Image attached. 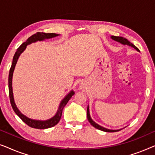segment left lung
I'll list each match as a JSON object with an SVG mask.
<instances>
[{"label": "left lung", "instance_id": "obj_1", "mask_svg": "<svg viewBox=\"0 0 155 155\" xmlns=\"http://www.w3.org/2000/svg\"><path fill=\"white\" fill-rule=\"evenodd\" d=\"M111 38L114 40H115V41H116L120 42V43H121L123 44H127V45H129V46H132V47L135 48V49H136L137 51H139L138 48H137L136 46L134 45V44H133L132 43H130V42L129 41L128 39H125V38H124V37H116V36H112ZM87 119L89 120V122L90 123L91 125H92V126H94V128H96L97 129H99V130H102V131H105V132H116V131H118V130H109V129L105 128H104V127L100 126H99V125L97 124L96 123L93 121V120H92V118H91V117H90V116L89 107H87Z\"/></svg>", "mask_w": 155, "mask_h": 155}]
</instances>
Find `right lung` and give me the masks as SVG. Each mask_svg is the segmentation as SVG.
<instances>
[{
    "label": "right lung",
    "mask_w": 155,
    "mask_h": 155,
    "mask_svg": "<svg viewBox=\"0 0 155 155\" xmlns=\"http://www.w3.org/2000/svg\"><path fill=\"white\" fill-rule=\"evenodd\" d=\"M58 36V35H56L55 33H44V32H37L35 35H31L30 37H29L27 40L24 43L21 44L18 49L17 51L14 55L13 60H12V65L10 67V73H9V77H8V88H9V97H10V101L11 106L13 109L14 111L15 112V114L20 117L23 122H25L27 126H29L31 128H37V129H46V128H49L51 127H54V126L58 124L59 120H61V116H62V111L63 108L65 107V106L67 104L68 101L70 100V99L71 98L72 96L74 95L75 92L73 91H71L64 99H63V101H61L60 106H59L58 110L57 111V114L55 115L54 117L48 120H45V121H41V120H35L30 119V118L26 117V116L23 115L20 113V111L18 109V108L16 107L15 104L14 99H13V94H12V73H13L15 67L16 63L18 61V59L20 56V54L23 52L26 46L28 44H30L32 42H35L37 41H41L44 39H50V38H53Z\"/></svg>",
    "instance_id": "obj_1"
}]
</instances>
